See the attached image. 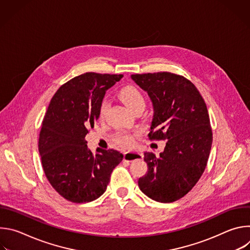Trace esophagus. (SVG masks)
<instances>
[{
	"label": "esophagus",
	"instance_id": "1",
	"mask_svg": "<svg viewBox=\"0 0 250 250\" xmlns=\"http://www.w3.org/2000/svg\"><path fill=\"white\" fill-rule=\"evenodd\" d=\"M142 158V154L138 153V152H125L124 153V159L126 161H131V160H135V159H140Z\"/></svg>",
	"mask_w": 250,
	"mask_h": 250
}]
</instances>
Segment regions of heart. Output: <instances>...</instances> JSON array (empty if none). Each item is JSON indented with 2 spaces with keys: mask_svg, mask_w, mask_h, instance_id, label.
I'll use <instances>...</instances> for the list:
<instances>
[{
  "mask_svg": "<svg viewBox=\"0 0 250 250\" xmlns=\"http://www.w3.org/2000/svg\"><path fill=\"white\" fill-rule=\"evenodd\" d=\"M119 97L132 112L138 108H145L146 106V99L144 94L133 86L124 87L119 92ZM106 106H108V104H106L105 101H103L100 106V115L102 117L106 111ZM117 141L118 144L124 146H129L133 141V135L129 132H121L117 136Z\"/></svg>",
  "mask_w": 250,
  "mask_h": 250,
  "instance_id": "heart-1",
  "label": "heart"
}]
</instances>
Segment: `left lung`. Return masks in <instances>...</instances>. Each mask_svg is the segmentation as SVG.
<instances>
[{
	"label": "left lung",
	"instance_id": "obj_1",
	"mask_svg": "<svg viewBox=\"0 0 250 250\" xmlns=\"http://www.w3.org/2000/svg\"><path fill=\"white\" fill-rule=\"evenodd\" d=\"M130 78L152 102L149 139H167L159 157L145 152L148 170L138 187L156 202H175L192 190L207 166L212 133L206 103L195 85L180 75L158 72Z\"/></svg>",
	"mask_w": 250,
	"mask_h": 250
}]
</instances>
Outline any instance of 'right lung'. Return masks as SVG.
Returning <instances> with one entry per match:
<instances>
[{
	"mask_svg": "<svg viewBox=\"0 0 250 250\" xmlns=\"http://www.w3.org/2000/svg\"><path fill=\"white\" fill-rule=\"evenodd\" d=\"M123 75L85 73L62 85L52 97L39 140L43 171L54 190L72 203L101 197L124 155L98 149L94 155L85 139L100 117L105 91Z\"/></svg>",
	"mask_w": 250,
	"mask_h": 250,
	"instance_id": "1",
	"label": "right lung"
}]
</instances>
